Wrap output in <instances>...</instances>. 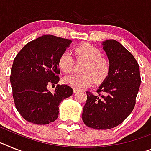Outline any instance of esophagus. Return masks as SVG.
Masks as SVG:
<instances>
[{
	"mask_svg": "<svg viewBox=\"0 0 151 151\" xmlns=\"http://www.w3.org/2000/svg\"><path fill=\"white\" fill-rule=\"evenodd\" d=\"M78 91V89H76V88H73V92H74L75 94H76V93H77V92Z\"/></svg>",
	"mask_w": 151,
	"mask_h": 151,
	"instance_id": "obj_1",
	"label": "esophagus"
}]
</instances>
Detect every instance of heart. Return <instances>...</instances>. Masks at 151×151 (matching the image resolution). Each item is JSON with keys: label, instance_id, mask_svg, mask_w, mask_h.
Wrapping results in <instances>:
<instances>
[{"label": "heart", "instance_id": "obj_1", "mask_svg": "<svg viewBox=\"0 0 151 151\" xmlns=\"http://www.w3.org/2000/svg\"><path fill=\"white\" fill-rule=\"evenodd\" d=\"M78 60L86 63L83 69L84 75L72 74L63 78V82L76 89H84L89 87L95 80L103 82L110 73V62L102 57V53L98 48L89 44H83L75 50ZM74 60L69 51L63 52L58 60V66L63 72L69 73L73 68Z\"/></svg>", "mask_w": 151, "mask_h": 151}]
</instances>
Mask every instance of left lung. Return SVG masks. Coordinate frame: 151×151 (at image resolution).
Returning <instances> with one entry per match:
<instances>
[{"mask_svg":"<svg viewBox=\"0 0 151 151\" xmlns=\"http://www.w3.org/2000/svg\"><path fill=\"white\" fill-rule=\"evenodd\" d=\"M110 64L108 76L98 87V95L86 91L82 120L95 129H110L122 123L135 105L140 85V69L134 56L119 42L102 43Z\"/></svg>","mask_w":151,"mask_h":151,"instance_id":"obj_1","label":"left lung"}]
</instances>
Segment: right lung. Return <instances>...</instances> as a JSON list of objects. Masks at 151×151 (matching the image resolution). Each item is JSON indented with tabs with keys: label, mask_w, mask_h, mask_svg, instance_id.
Listing matches in <instances>:
<instances>
[{
	"label": "right lung",
	"mask_w": 151,
	"mask_h": 151,
	"mask_svg": "<svg viewBox=\"0 0 151 151\" xmlns=\"http://www.w3.org/2000/svg\"><path fill=\"white\" fill-rule=\"evenodd\" d=\"M71 40L45 35L26 44L13 60L10 83L17 110L26 121L47 125L58 117L60 103L73 88L57 85L54 93L47 85L59 82L58 60Z\"/></svg>",
	"instance_id": "right-lung-1"
}]
</instances>
